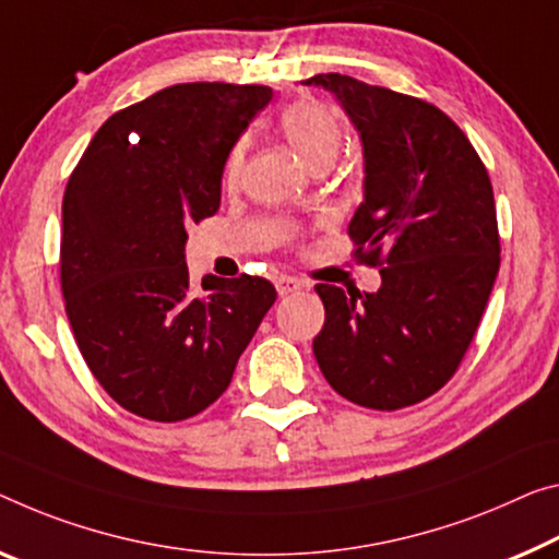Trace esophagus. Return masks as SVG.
<instances>
[{"instance_id":"1","label":"esophagus","mask_w":559,"mask_h":559,"mask_svg":"<svg viewBox=\"0 0 559 559\" xmlns=\"http://www.w3.org/2000/svg\"><path fill=\"white\" fill-rule=\"evenodd\" d=\"M274 285H277V292L282 297L285 295H295V292L305 289V282L297 280V277H289V274H280L277 280H274Z\"/></svg>"}]
</instances>
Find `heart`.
I'll return each instance as SVG.
<instances>
[{
	"instance_id": "obj_1",
	"label": "heart",
	"mask_w": 559,
	"mask_h": 559,
	"mask_svg": "<svg viewBox=\"0 0 559 559\" xmlns=\"http://www.w3.org/2000/svg\"><path fill=\"white\" fill-rule=\"evenodd\" d=\"M280 124L292 147L302 154L309 167L332 165L334 157H337L342 147V127L328 107L317 105V102H295V105L282 111ZM242 144L231 147L227 157L229 177H237L239 167H242Z\"/></svg>"
}]
</instances>
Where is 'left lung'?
<instances>
[{
	"mask_svg": "<svg viewBox=\"0 0 559 559\" xmlns=\"http://www.w3.org/2000/svg\"><path fill=\"white\" fill-rule=\"evenodd\" d=\"M357 127L365 202L347 235L377 292L317 285L324 328L312 342L324 380L369 409H402L442 390L465 357L500 270L492 182L442 109L409 94L317 74Z\"/></svg>",
	"mask_w": 559,
	"mask_h": 559,
	"instance_id": "obj_1",
	"label": "left lung"
}]
</instances>
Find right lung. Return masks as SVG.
<instances>
[{
  "label": "right lung",
  "mask_w": 559,
  "mask_h": 559,
  "mask_svg": "<svg viewBox=\"0 0 559 559\" xmlns=\"http://www.w3.org/2000/svg\"><path fill=\"white\" fill-rule=\"evenodd\" d=\"M270 99L264 84H175L115 111L67 182V317L92 374L136 417L207 409L277 299L250 274L194 289L185 262L187 227L219 210L229 150Z\"/></svg>",
  "instance_id": "1"
}]
</instances>
